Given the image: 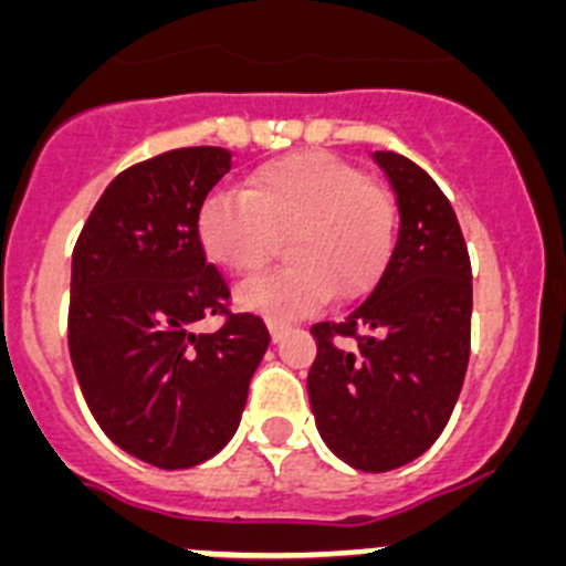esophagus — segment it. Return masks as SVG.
Returning <instances> with one entry per match:
<instances>
[{
  "instance_id": "esophagus-1",
  "label": "esophagus",
  "mask_w": 566,
  "mask_h": 566,
  "mask_svg": "<svg viewBox=\"0 0 566 566\" xmlns=\"http://www.w3.org/2000/svg\"><path fill=\"white\" fill-rule=\"evenodd\" d=\"M269 334H272L274 343H280L289 334V326L286 323H277V319H269Z\"/></svg>"
}]
</instances>
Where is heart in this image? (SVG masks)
I'll return each mask as SVG.
<instances>
[{"label":"heart","instance_id":"b5f03b06","mask_svg":"<svg viewBox=\"0 0 566 566\" xmlns=\"http://www.w3.org/2000/svg\"><path fill=\"white\" fill-rule=\"evenodd\" d=\"M286 234L292 263L238 289V306L266 319H297L332 292L357 297L394 249V207L354 164L306 149L263 164L247 192H212L198 209L203 254L229 274H252Z\"/></svg>","mask_w":566,"mask_h":566}]
</instances>
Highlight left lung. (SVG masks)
I'll return each instance as SVG.
<instances>
[{"instance_id":"1","label":"left lung","mask_w":566,"mask_h":566,"mask_svg":"<svg viewBox=\"0 0 566 566\" xmlns=\"http://www.w3.org/2000/svg\"><path fill=\"white\" fill-rule=\"evenodd\" d=\"M374 161L397 195V247L363 303L312 326L308 402L334 457L385 473L422 457L451 419L468 371L473 277L457 212L431 175L397 153Z\"/></svg>"}]
</instances>
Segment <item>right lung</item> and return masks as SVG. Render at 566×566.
<instances>
[{
	"label": "right lung",
	"instance_id": "right-lung-1",
	"mask_svg": "<svg viewBox=\"0 0 566 566\" xmlns=\"http://www.w3.org/2000/svg\"><path fill=\"white\" fill-rule=\"evenodd\" d=\"M232 169L221 147L155 155L113 178L84 223L70 272L67 343L102 431L153 468L184 470L227 448L269 348L254 314H227L198 209Z\"/></svg>",
	"mask_w": 566,
	"mask_h": 566
}]
</instances>
